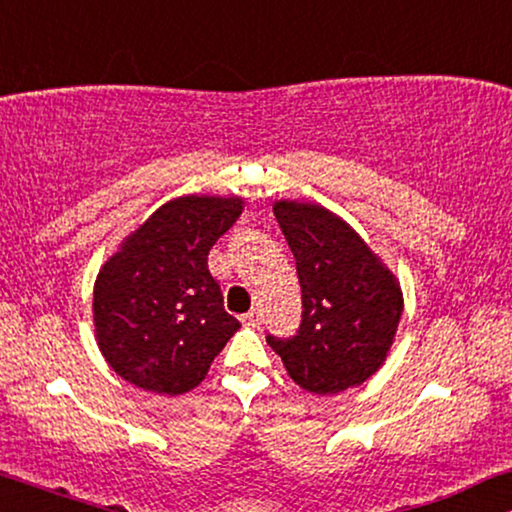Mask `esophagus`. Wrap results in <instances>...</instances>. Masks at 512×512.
Here are the masks:
<instances>
[{
  "mask_svg": "<svg viewBox=\"0 0 512 512\" xmlns=\"http://www.w3.org/2000/svg\"><path fill=\"white\" fill-rule=\"evenodd\" d=\"M258 321H261V312H258V310H251L247 314H242V324L244 326H258Z\"/></svg>",
  "mask_w": 512,
  "mask_h": 512,
  "instance_id": "34e87169",
  "label": "esophagus"
}]
</instances>
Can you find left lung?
<instances>
[{"instance_id":"1","label":"left lung","mask_w":512,"mask_h":512,"mask_svg":"<svg viewBox=\"0 0 512 512\" xmlns=\"http://www.w3.org/2000/svg\"><path fill=\"white\" fill-rule=\"evenodd\" d=\"M296 258L303 321L289 340L268 335L286 373L312 394H340L373 377L394 345L403 291L387 263L331 209L275 200Z\"/></svg>"}]
</instances>
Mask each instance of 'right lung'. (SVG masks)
Wrapping results in <instances>:
<instances>
[{
  "mask_svg": "<svg viewBox=\"0 0 512 512\" xmlns=\"http://www.w3.org/2000/svg\"><path fill=\"white\" fill-rule=\"evenodd\" d=\"M240 195H181L137 226L97 272L93 326L116 375L179 396L205 380L240 328L223 310L207 254L240 219Z\"/></svg>",
  "mask_w": 512,
  "mask_h": 512,
  "instance_id": "obj_1",
  "label": "right lung"
}]
</instances>
